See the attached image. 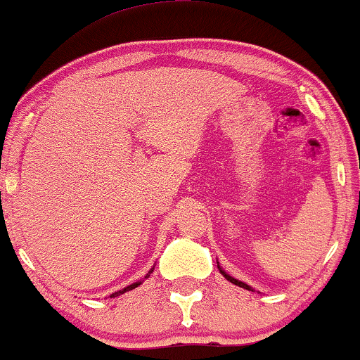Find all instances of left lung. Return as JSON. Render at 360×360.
<instances>
[{"label": "left lung", "mask_w": 360, "mask_h": 360, "mask_svg": "<svg viewBox=\"0 0 360 360\" xmlns=\"http://www.w3.org/2000/svg\"><path fill=\"white\" fill-rule=\"evenodd\" d=\"M218 269H220V272H221V274H223V278H225L226 281H230V283H233V284H235V286H240V288H243V289H249V291H254V289H252V288L249 286V284L242 283V281L235 279V278H232V276H229V274H226V272H225V271H223L220 266H218Z\"/></svg>", "instance_id": "8db88e82"}]
</instances>
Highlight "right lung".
I'll use <instances>...</instances> for the list:
<instances>
[{
	"label": "right lung",
	"instance_id": "right-lung-1",
	"mask_svg": "<svg viewBox=\"0 0 360 360\" xmlns=\"http://www.w3.org/2000/svg\"><path fill=\"white\" fill-rule=\"evenodd\" d=\"M150 272H152V269L148 271V274L146 276V278H148V276H150ZM140 284H142V281H139V283H134V284H130V286H127V288L120 289V291L113 292V295H111V298H115V296H120V295H123V292H127V291H131V289H135V288H137V286H140Z\"/></svg>",
	"mask_w": 360,
	"mask_h": 360
}]
</instances>
